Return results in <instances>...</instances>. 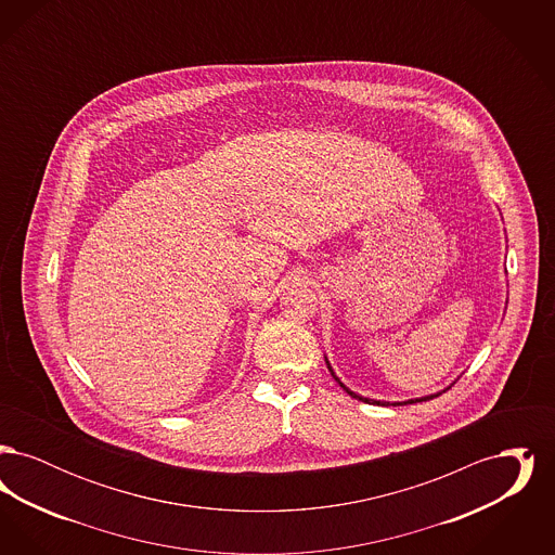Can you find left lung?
Segmentation results:
<instances>
[{
	"label": "left lung",
	"instance_id": "1",
	"mask_svg": "<svg viewBox=\"0 0 555 555\" xmlns=\"http://www.w3.org/2000/svg\"><path fill=\"white\" fill-rule=\"evenodd\" d=\"M326 366H328V370H331V374L335 376V372H333V369H331V364H328V360H326ZM335 380L344 387V391H347L349 396L353 397V399H360V401H364V403H376V405H405V403H416V401H426V399H433V397L441 396V393H437V396H426L421 397V399H408V401H396V403H389V401H376V399H369V397H362L358 396V393H353V391H349L347 387H345L344 383L335 376Z\"/></svg>",
	"mask_w": 555,
	"mask_h": 555
}]
</instances>
